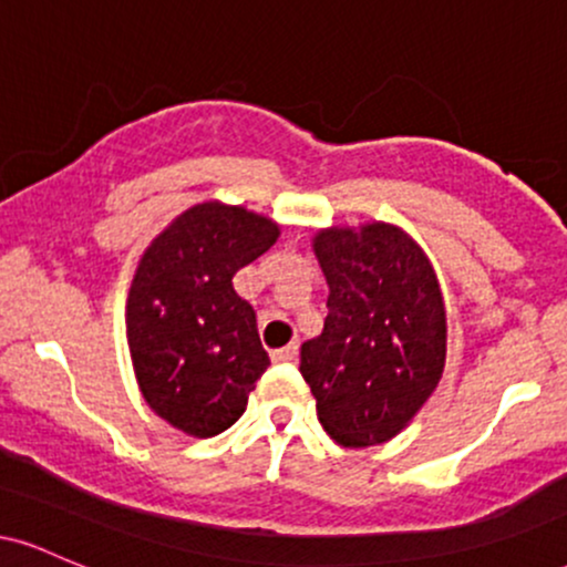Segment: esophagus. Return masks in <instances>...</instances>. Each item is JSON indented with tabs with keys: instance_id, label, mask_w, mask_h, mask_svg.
Masks as SVG:
<instances>
[{
	"instance_id": "1",
	"label": "esophagus",
	"mask_w": 567,
	"mask_h": 567,
	"mask_svg": "<svg viewBox=\"0 0 567 567\" xmlns=\"http://www.w3.org/2000/svg\"><path fill=\"white\" fill-rule=\"evenodd\" d=\"M296 357H298V343L296 341L288 343V347L271 351V360H275V362H292Z\"/></svg>"
}]
</instances>
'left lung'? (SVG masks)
<instances>
[{"label":"left lung","mask_w":567,"mask_h":567,"mask_svg":"<svg viewBox=\"0 0 567 567\" xmlns=\"http://www.w3.org/2000/svg\"><path fill=\"white\" fill-rule=\"evenodd\" d=\"M328 279L322 333L301 347L317 419L343 447L396 437L442 379L445 301L432 261L400 226H330L315 234Z\"/></svg>","instance_id":"1"}]
</instances>
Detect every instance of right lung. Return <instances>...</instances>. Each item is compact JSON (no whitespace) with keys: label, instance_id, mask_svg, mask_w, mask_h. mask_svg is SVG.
<instances>
[{"label":"right lung","instance_id":"1","mask_svg":"<svg viewBox=\"0 0 567 567\" xmlns=\"http://www.w3.org/2000/svg\"><path fill=\"white\" fill-rule=\"evenodd\" d=\"M271 218L224 202L188 207L152 239L127 292V347L148 408L216 437L247 408L269 354L231 279L277 243Z\"/></svg>","mask_w":567,"mask_h":567}]
</instances>
